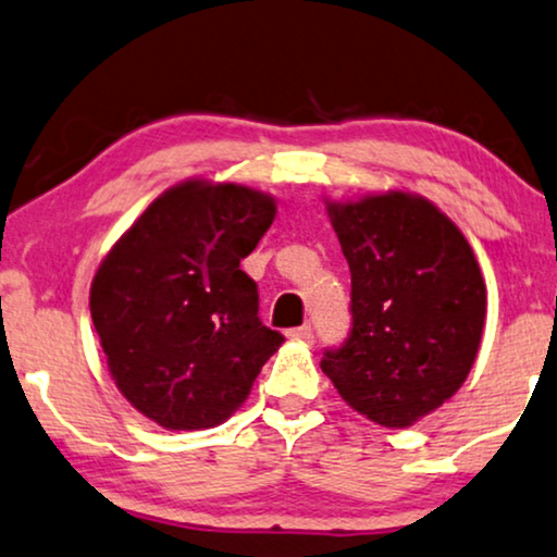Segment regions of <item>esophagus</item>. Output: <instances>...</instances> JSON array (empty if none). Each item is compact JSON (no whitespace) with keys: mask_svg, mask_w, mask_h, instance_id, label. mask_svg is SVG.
I'll list each match as a JSON object with an SVG mask.
<instances>
[{"mask_svg":"<svg viewBox=\"0 0 557 557\" xmlns=\"http://www.w3.org/2000/svg\"><path fill=\"white\" fill-rule=\"evenodd\" d=\"M287 338L302 341V344H310V341H313V325L306 323V325H298V329H290V331H287Z\"/></svg>","mask_w":557,"mask_h":557,"instance_id":"esophagus-1","label":"esophagus"}]
</instances>
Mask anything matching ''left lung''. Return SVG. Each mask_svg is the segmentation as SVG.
I'll return each mask as SVG.
<instances>
[{"mask_svg":"<svg viewBox=\"0 0 557 557\" xmlns=\"http://www.w3.org/2000/svg\"><path fill=\"white\" fill-rule=\"evenodd\" d=\"M329 213L351 270V329L321 369L356 412L407 428L471 372L486 318L479 262L454 221L410 193Z\"/></svg>","mask_w":557,"mask_h":557,"instance_id":"1","label":"left lung"}]
</instances>
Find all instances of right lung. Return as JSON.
I'll use <instances>...</instances> for the list:
<instances>
[{
    "instance_id": "right-lung-1",
    "label": "right lung",
    "mask_w": 557,
    "mask_h": 557,
    "mask_svg": "<svg viewBox=\"0 0 557 557\" xmlns=\"http://www.w3.org/2000/svg\"><path fill=\"white\" fill-rule=\"evenodd\" d=\"M274 219L244 185L188 181L154 198L103 259L91 318L119 392L168 430L224 422L285 336L239 262Z\"/></svg>"
}]
</instances>
